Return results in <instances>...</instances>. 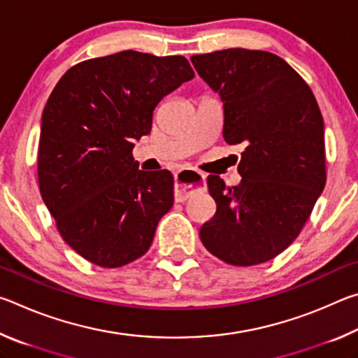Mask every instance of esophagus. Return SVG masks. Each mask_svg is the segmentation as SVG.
Listing matches in <instances>:
<instances>
[{"label": "esophagus", "mask_w": 358, "mask_h": 358, "mask_svg": "<svg viewBox=\"0 0 358 358\" xmlns=\"http://www.w3.org/2000/svg\"><path fill=\"white\" fill-rule=\"evenodd\" d=\"M205 185V177L192 169H185V171L175 175V201L185 202L189 199L194 192L201 191Z\"/></svg>", "instance_id": "esophagus-1"}]
</instances>
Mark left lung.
<instances>
[{"label":"left lung","instance_id":"left-lung-1","mask_svg":"<svg viewBox=\"0 0 358 358\" xmlns=\"http://www.w3.org/2000/svg\"><path fill=\"white\" fill-rule=\"evenodd\" d=\"M191 62L221 96L224 141L246 147L240 185L208 175L216 213L201 240L226 264L266 262L299 237L324 191L322 113L308 83L275 53L227 48Z\"/></svg>","mask_w":358,"mask_h":358}]
</instances>
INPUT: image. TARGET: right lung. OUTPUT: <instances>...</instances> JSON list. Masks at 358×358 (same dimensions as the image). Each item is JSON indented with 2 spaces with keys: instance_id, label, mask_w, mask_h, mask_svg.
I'll use <instances>...</instances> for the list:
<instances>
[{
  "instance_id": "obj_1",
  "label": "right lung",
  "mask_w": 358,
  "mask_h": 358,
  "mask_svg": "<svg viewBox=\"0 0 358 358\" xmlns=\"http://www.w3.org/2000/svg\"><path fill=\"white\" fill-rule=\"evenodd\" d=\"M185 57L124 50L72 66L42 112L38 180L63 240L94 265L117 268L150 250L173 205V175L138 171L132 148L153 110L191 80Z\"/></svg>"
}]
</instances>
